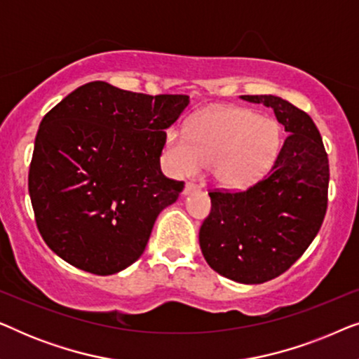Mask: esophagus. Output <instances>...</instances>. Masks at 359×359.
Here are the masks:
<instances>
[{
  "label": "esophagus",
  "mask_w": 359,
  "mask_h": 359,
  "mask_svg": "<svg viewBox=\"0 0 359 359\" xmlns=\"http://www.w3.org/2000/svg\"><path fill=\"white\" fill-rule=\"evenodd\" d=\"M196 191H199V186H196V184H193V183H188V184L184 186L183 194H184V196H189V194L196 193Z\"/></svg>",
  "instance_id": "esophagus-1"
}]
</instances>
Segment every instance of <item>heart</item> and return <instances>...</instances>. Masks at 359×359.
Wrapping results in <instances>:
<instances>
[{"label":"heart","instance_id":"obj_1","mask_svg":"<svg viewBox=\"0 0 359 359\" xmlns=\"http://www.w3.org/2000/svg\"><path fill=\"white\" fill-rule=\"evenodd\" d=\"M281 149V126L247 107H210L189 122L188 132L166 134V158L178 176L212 168L220 186L243 189L258 181Z\"/></svg>","mask_w":359,"mask_h":359}]
</instances>
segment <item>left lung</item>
Returning <instances> with one entry per match:
<instances>
[{
  "label": "left lung",
  "mask_w": 359,
  "mask_h": 359,
  "mask_svg": "<svg viewBox=\"0 0 359 359\" xmlns=\"http://www.w3.org/2000/svg\"><path fill=\"white\" fill-rule=\"evenodd\" d=\"M271 107L286 140L268 178L242 193H209L199 230L205 262L242 284H262L291 268L320 230L327 210L328 156L311 116L273 95L240 96Z\"/></svg>",
  "instance_id": "left-lung-1"
}]
</instances>
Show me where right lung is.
<instances>
[{
    "label": "right lung",
    "instance_id": "add662e5",
    "mask_svg": "<svg viewBox=\"0 0 359 359\" xmlns=\"http://www.w3.org/2000/svg\"><path fill=\"white\" fill-rule=\"evenodd\" d=\"M186 95H142L86 83L39 126L29 196L43 242L83 271L107 276L140 258L183 181L161 173L165 129Z\"/></svg>",
    "mask_w": 359,
    "mask_h": 359
}]
</instances>
